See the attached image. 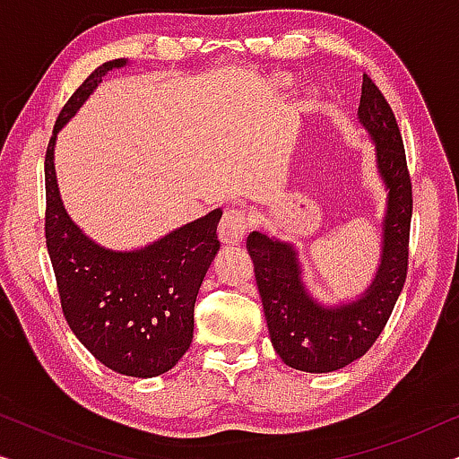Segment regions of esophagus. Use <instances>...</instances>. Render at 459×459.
I'll list each match as a JSON object with an SVG mask.
<instances>
[{
	"mask_svg": "<svg viewBox=\"0 0 459 459\" xmlns=\"http://www.w3.org/2000/svg\"><path fill=\"white\" fill-rule=\"evenodd\" d=\"M248 231V217L240 209H230L223 212L219 221V238L223 244H238Z\"/></svg>",
	"mask_w": 459,
	"mask_h": 459,
	"instance_id": "esophagus-1",
	"label": "esophagus"
}]
</instances>
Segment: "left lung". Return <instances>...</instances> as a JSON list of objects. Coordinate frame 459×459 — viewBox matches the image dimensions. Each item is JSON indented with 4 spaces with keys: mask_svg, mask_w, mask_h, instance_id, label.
I'll use <instances>...</instances> for the list:
<instances>
[{
    "mask_svg": "<svg viewBox=\"0 0 459 459\" xmlns=\"http://www.w3.org/2000/svg\"><path fill=\"white\" fill-rule=\"evenodd\" d=\"M357 115L376 142L378 171L388 190L380 267L368 290L353 303L319 305L300 281L297 250L290 244L263 231H253L247 240L273 349L286 366L300 372H334L366 355L385 330L407 278L411 179L397 118L368 74Z\"/></svg>",
    "mask_w": 459,
    "mask_h": 459,
    "instance_id": "1",
    "label": "left lung"
}]
</instances>
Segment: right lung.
I'll return each instance as SVG.
<instances>
[{
	"label": "right lung",
	"mask_w": 459,
	"mask_h": 459,
	"mask_svg": "<svg viewBox=\"0 0 459 459\" xmlns=\"http://www.w3.org/2000/svg\"><path fill=\"white\" fill-rule=\"evenodd\" d=\"M125 65L118 58L98 66L56 118L46 152V244L62 313L81 344L112 372L154 378L192 344L194 303L219 250L221 209L129 253L102 248L66 215L54 171L56 134L104 74Z\"/></svg>",
	"instance_id": "add662e5"
}]
</instances>
